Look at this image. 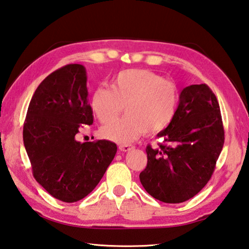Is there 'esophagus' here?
Returning a JSON list of instances; mask_svg holds the SVG:
<instances>
[{
    "label": "esophagus",
    "mask_w": 249,
    "mask_h": 249,
    "mask_svg": "<svg viewBox=\"0 0 249 249\" xmlns=\"http://www.w3.org/2000/svg\"><path fill=\"white\" fill-rule=\"evenodd\" d=\"M132 148H133L132 145H129V144H120L119 145V149L123 152H129Z\"/></svg>",
    "instance_id": "esophagus-1"
}]
</instances>
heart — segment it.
<instances>
[{
    "label": "heart",
    "mask_w": 249,
    "mask_h": 249,
    "mask_svg": "<svg viewBox=\"0 0 249 249\" xmlns=\"http://www.w3.org/2000/svg\"><path fill=\"white\" fill-rule=\"evenodd\" d=\"M179 100L173 82L147 69H128L114 78L109 88H97L91 97V108L102 124L126 114L103 126L102 135L117 143H130L146 132L166 129L175 116Z\"/></svg>",
    "instance_id": "heart-1"
}]
</instances>
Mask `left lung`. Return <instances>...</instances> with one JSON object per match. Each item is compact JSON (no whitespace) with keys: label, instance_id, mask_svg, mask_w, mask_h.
<instances>
[{"label":"left lung","instance_id":"left-lung-1","mask_svg":"<svg viewBox=\"0 0 249 249\" xmlns=\"http://www.w3.org/2000/svg\"><path fill=\"white\" fill-rule=\"evenodd\" d=\"M157 137L162 144L146 147L143 187L168 204L194 197L212 178L224 143L219 103L207 84L183 89L171 123Z\"/></svg>","mask_w":249,"mask_h":249}]
</instances>
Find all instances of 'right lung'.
Masks as SVG:
<instances>
[{
  "instance_id": "1",
  "label": "right lung",
  "mask_w": 249,
  "mask_h": 249,
  "mask_svg": "<svg viewBox=\"0 0 249 249\" xmlns=\"http://www.w3.org/2000/svg\"><path fill=\"white\" fill-rule=\"evenodd\" d=\"M92 124L82 65L55 70L36 88L23 124V144L36 182L65 203L90 194L116 155L110 141L76 140L81 124Z\"/></svg>"
}]
</instances>
